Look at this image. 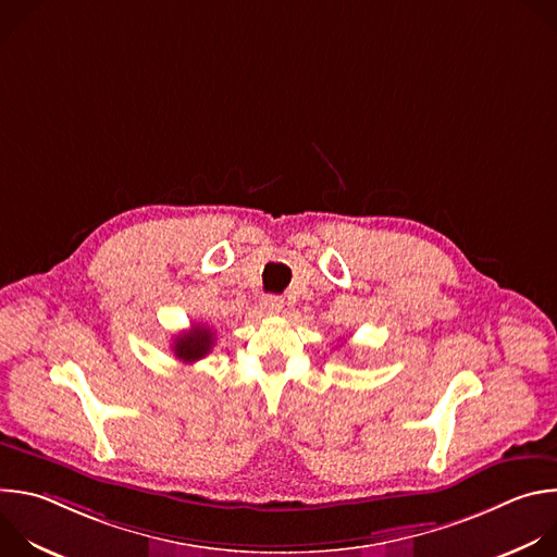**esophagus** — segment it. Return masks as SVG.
<instances>
[{"mask_svg": "<svg viewBox=\"0 0 557 557\" xmlns=\"http://www.w3.org/2000/svg\"><path fill=\"white\" fill-rule=\"evenodd\" d=\"M262 308H264L269 314H277V312H282V308H284V299L277 297V295H267V297H262Z\"/></svg>", "mask_w": 557, "mask_h": 557, "instance_id": "34e87169", "label": "esophagus"}]
</instances>
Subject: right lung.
Wrapping results in <instances>:
<instances>
[{
  "label": "right lung",
  "mask_w": 557,
  "mask_h": 557,
  "mask_svg": "<svg viewBox=\"0 0 557 557\" xmlns=\"http://www.w3.org/2000/svg\"><path fill=\"white\" fill-rule=\"evenodd\" d=\"M213 342H215V339H213L211 329L198 324V326H194L191 331L178 335V337L174 339L172 350H174V355H176L181 361L194 363V361H198V359H202V357H207V355L211 352Z\"/></svg>",
  "instance_id": "obj_1"
}]
</instances>
